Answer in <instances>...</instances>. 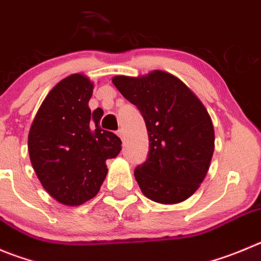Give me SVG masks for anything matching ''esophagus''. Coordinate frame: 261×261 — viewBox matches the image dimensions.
<instances>
[{
  "label": "esophagus",
  "instance_id": "34e87169",
  "mask_svg": "<svg viewBox=\"0 0 261 261\" xmlns=\"http://www.w3.org/2000/svg\"><path fill=\"white\" fill-rule=\"evenodd\" d=\"M117 135L121 139H125V131H123V128H119V130L117 131Z\"/></svg>",
  "mask_w": 261,
  "mask_h": 261
}]
</instances>
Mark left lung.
I'll return each mask as SVG.
<instances>
[{"label": "left lung", "instance_id": "8db88e82", "mask_svg": "<svg viewBox=\"0 0 261 261\" xmlns=\"http://www.w3.org/2000/svg\"><path fill=\"white\" fill-rule=\"evenodd\" d=\"M112 81L138 107L147 126L149 152L134 171L144 196L166 204L189 198L203 181L214 153V126L203 104L186 84L162 70Z\"/></svg>", "mask_w": 261, "mask_h": 261}]
</instances>
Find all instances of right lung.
<instances>
[{"instance_id":"obj_1","label":"right lung","mask_w":261,"mask_h":261,"mask_svg":"<svg viewBox=\"0 0 261 261\" xmlns=\"http://www.w3.org/2000/svg\"><path fill=\"white\" fill-rule=\"evenodd\" d=\"M94 85L72 74L41 104L28 135V152L43 188L68 206L95 197L107 176L106 161L121 152V139L100 127L101 111L91 112Z\"/></svg>"}]
</instances>
